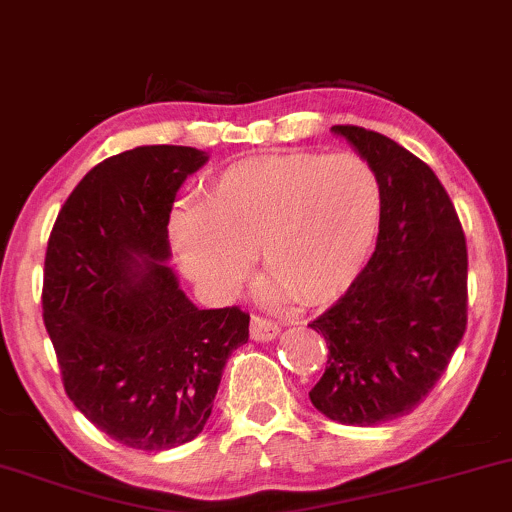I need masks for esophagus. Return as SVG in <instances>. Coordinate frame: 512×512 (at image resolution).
<instances>
[{"label": "esophagus", "mask_w": 512, "mask_h": 512, "mask_svg": "<svg viewBox=\"0 0 512 512\" xmlns=\"http://www.w3.org/2000/svg\"><path fill=\"white\" fill-rule=\"evenodd\" d=\"M279 331H281V326L272 322V319L260 317V315H255L250 319V336L255 338V341H260V343L274 341V338L279 336Z\"/></svg>", "instance_id": "1"}]
</instances>
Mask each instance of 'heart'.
<instances>
[{
  "instance_id": "obj_1",
  "label": "heart",
  "mask_w": 512,
  "mask_h": 512,
  "mask_svg": "<svg viewBox=\"0 0 512 512\" xmlns=\"http://www.w3.org/2000/svg\"><path fill=\"white\" fill-rule=\"evenodd\" d=\"M381 221V186L353 152H286L236 162L205 188L202 205L169 219L176 260L214 295H231L257 250L267 300L324 305L365 267Z\"/></svg>"
}]
</instances>
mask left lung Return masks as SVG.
Wrapping results in <instances>:
<instances>
[{
  "label": "left lung",
  "mask_w": 512,
  "mask_h": 512,
  "mask_svg": "<svg viewBox=\"0 0 512 512\" xmlns=\"http://www.w3.org/2000/svg\"><path fill=\"white\" fill-rule=\"evenodd\" d=\"M381 186L374 255L310 326L329 360L312 405L341 424L391 422L427 398L467 329V243L446 188L386 135L334 126Z\"/></svg>",
  "instance_id": "8db88e82"
}]
</instances>
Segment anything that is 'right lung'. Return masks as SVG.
Instances as JSON below:
<instances>
[{"label": "right lung", "mask_w": 512, "mask_h": 512, "mask_svg": "<svg viewBox=\"0 0 512 512\" xmlns=\"http://www.w3.org/2000/svg\"><path fill=\"white\" fill-rule=\"evenodd\" d=\"M205 162V152L181 145L104 159L49 233L42 319L66 396L100 432L138 451L193 441L226 360L248 343V312L200 310L164 264L178 188Z\"/></svg>", "instance_id": "right-lung-1"}]
</instances>
